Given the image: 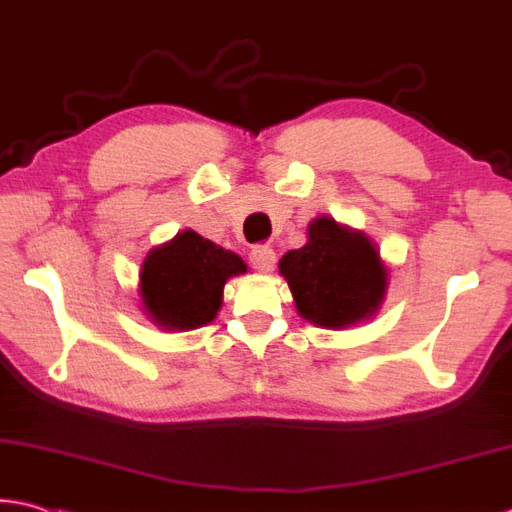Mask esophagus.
Masks as SVG:
<instances>
[{"label":"esophagus","instance_id":"34e87169","mask_svg":"<svg viewBox=\"0 0 512 512\" xmlns=\"http://www.w3.org/2000/svg\"><path fill=\"white\" fill-rule=\"evenodd\" d=\"M250 264H253V269L262 271V273H269L273 271L275 266V253L271 246H255L250 250Z\"/></svg>","mask_w":512,"mask_h":512}]
</instances>
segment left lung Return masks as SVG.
I'll return each instance as SVG.
<instances>
[{"instance_id": "8db88e82", "label": "left lung", "mask_w": 512, "mask_h": 512, "mask_svg": "<svg viewBox=\"0 0 512 512\" xmlns=\"http://www.w3.org/2000/svg\"><path fill=\"white\" fill-rule=\"evenodd\" d=\"M280 273L300 316L323 328L367 319L385 298L387 273L376 246L328 216L310 223L307 243L280 259Z\"/></svg>"}]
</instances>
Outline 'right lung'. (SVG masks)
<instances>
[{
  "instance_id": "1",
  "label": "right lung",
  "mask_w": 512,
  "mask_h": 512,
  "mask_svg": "<svg viewBox=\"0 0 512 512\" xmlns=\"http://www.w3.org/2000/svg\"><path fill=\"white\" fill-rule=\"evenodd\" d=\"M246 271L239 255L193 230L150 250L141 269L145 312L166 330H189L214 321L225 280Z\"/></svg>"
}]
</instances>
